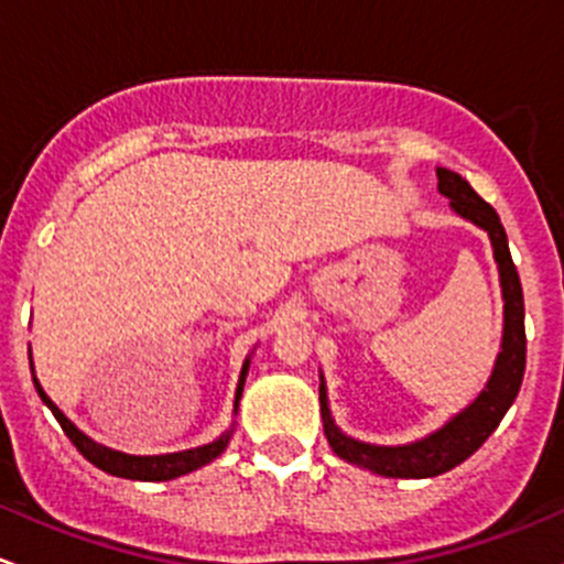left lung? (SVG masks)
<instances>
[{
  "instance_id": "8db88e82",
  "label": "left lung",
  "mask_w": 564,
  "mask_h": 564,
  "mask_svg": "<svg viewBox=\"0 0 564 564\" xmlns=\"http://www.w3.org/2000/svg\"><path fill=\"white\" fill-rule=\"evenodd\" d=\"M440 193L451 197V206L456 214H462L469 223L480 225L489 234L491 247H495V260L499 265V282H502L505 299V334H502V352L497 356V367L491 371L489 386L484 388L478 399L467 410L451 417L440 432L429 434L426 440H417L410 445H369L347 437L334 426L325 402V386L321 382V410L325 437L336 456L345 462L358 464V467L371 469L386 478H434L464 458H469L480 445L489 440V434L499 426L513 399L519 397L521 380H524L527 367V334H524V293H521L519 271H516L513 258L508 249V236H505L502 223L497 212L484 200L462 176L448 167H437Z\"/></svg>"
}]
</instances>
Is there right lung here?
<instances>
[{
	"label": "right lung",
	"instance_id": "add662e5",
	"mask_svg": "<svg viewBox=\"0 0 564 564\" xmlns=\"http://www.w3.org/2000/svg\"><path fill=\"white\" fill-rule=\"evenodd\" d=\"M247 369H249V361H243V369H241V377H239V391H236V404H239V399H241L243 380H247ZM34 388H37L40 399L48 404V410L54 412V417L59 421V426L65 429L69 443H73L75 448L84 454V458H89L95 467H100L102 473H108V475H116V478L173 480V478H178V475H187V473H193V469L203 467V464L214 462V458L223 454L225 445H228V440H230V434H223V437L214 440L212 445H203V448H193V451H182V454L127 456V454H119V451L106 448V445H97L95 440H89L84 432H78V429H75L73 423L67 421L65 412H62L54 402H51L48 397H45V391L40 388L37 380H34Z\"/></svg>",
	"mask_w": 564,
	"mask_h": 564
}]
</instances>
